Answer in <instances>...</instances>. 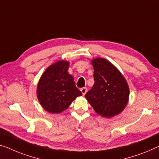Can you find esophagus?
Segmentation results:
<instances>
[{
  "label": "esophagus",
  "instance_id": "1",
  "mask_svg": "<svg viewBox=\"0 0 159 159\" xmlns=\"http://www.w3.org/2000/svg\"><path fill=\"white\" fill-rule=\"evenodd\" d=\"M80 91L82 92L83 95H85V94H86V92H87V89H86V87H84V88H82V89H80Z\"/></svg>",
  "mask_w": 159,
  "mask_h": 159
}]
</instances>
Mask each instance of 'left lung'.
<instances>
[{"instance_id": "1", "label": "left lung", "mask_w": 159, "mask_h": 159, "mask_svg": "<svg viewBox=\"0 0 159 159\" xmlns=\"http://www.w3.org/2000/svg\"><path fill=\"white\" fill-rule=\"evenodd\" d=\"M94 85L86 98L98 114L111 118L124 109L129 100V89L121 73L104 58L92 61Z\"/></svg>"}]
</instances>
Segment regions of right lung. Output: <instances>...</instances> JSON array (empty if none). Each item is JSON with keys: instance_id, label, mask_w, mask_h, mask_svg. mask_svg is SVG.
I'll return each mask as SVG.
<instances>
[{"instance_id": "obj_1", "label": "right lung", "mask_w": 159, "mask_h": 159, "mask_svg": "<svg viewBox=\"0 0 159 159\" xmlns=\"http://www.w3.org/2000/svg\"><path fill=\"white\" fill-rule=\"evenodd\" d=\"M69 63L60 61L50 66L41 75L37 87L39 102L52 113L65 111L81 91L75 86L73 77L68 74Z\"/></svg>"}]
</instances>
